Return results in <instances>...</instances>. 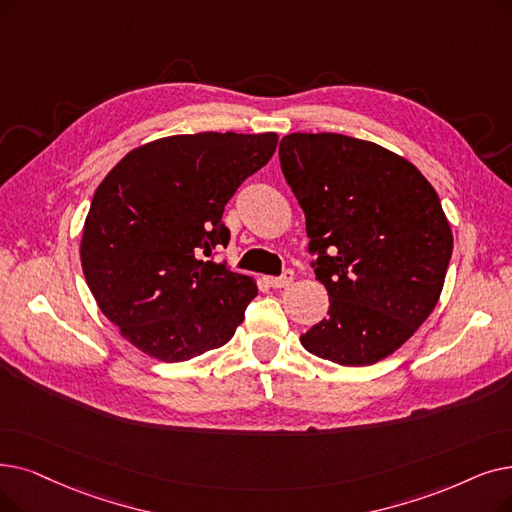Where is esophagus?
Wrapping results in <instances>:
<instances>
[{
  "mask_svg": "<svg viewBox=\"0 0 512 512\" xmlns=\"http://www.w3.org/2000/svg\"><path fill=\"white\" fill-rule=\"evenodd\" d=\"M293 278H295L293 270H286L282 276H268L265 278V282H268L272 288H284L293 282Z\"/></svg>",
  "mask_w": 512,
  "mask_h": 512,
  "instance_id": "1",
  "label": "esophagus"
}]
</instances>
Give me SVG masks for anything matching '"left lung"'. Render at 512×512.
<instances>
[{
  "instance_id": "left-lung-1",
  "label": "left lung",
  "mask_w": 512,
  "mask_h": 512,
  "mask_svg": "<svg viewBox=\"0 0 512 512\" xmlns=\"http://www.w3.org/2000/svg\"><path fill=\"white\" fill-rule=\"evenodd\" d=\"M278 154L330 299L301 345L341 366L387 358L429 318L446 280L454 238L437 192L410 161L341 133H291Z\"/></svg>"
}]
</instances>
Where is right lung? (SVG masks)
Here are the masks:
<instances>
[{"instance_id":"add662e5","label":"right lung","mask_w":512,"mask_h":512,"mask_svg":"<svg viewBox=\"0 0 512 512\" xmlns=\"http://www.w3.org/2000/svg\"><path fill=\"white\" fill-rule=\"evenodd\" d=\"M276 133L169 136L144 144L98 186L81 265L102 314L150 358L184 362L226 345L257 297L213 255L238 186L276 152Z\"/></svg>"}]
</instances>
